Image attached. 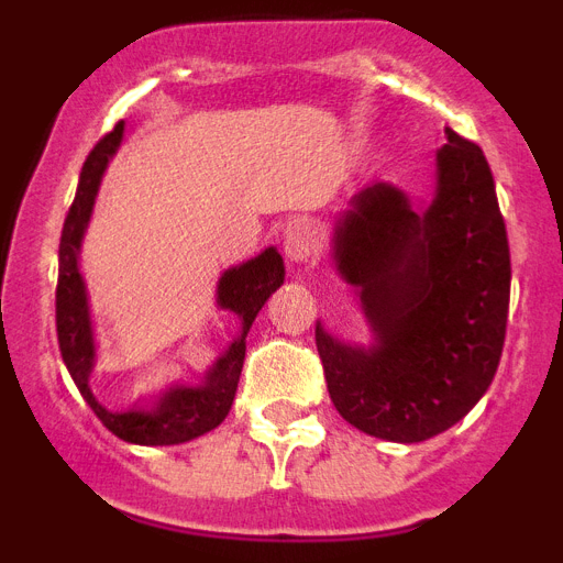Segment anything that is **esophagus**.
I'll use <instances>...</instances> for the list:
<instances>
[{
    "label": "esophagus",
    "mask_w": 563,
    "mask_h": 563,
    "mask_svg": "<svg viewBox=\"0 0 563 563\" xmlns=\"http://www.w3.org/2000/svg\"><path fill=\"white\" fill-rule=\"evenodd\" d=\"M316 247H318V236H316V228L305 220H296L285 228V256L296 265H305L316 256Z\"/></svg>",
    "instance_id": "obj_1"
}]
</instances>
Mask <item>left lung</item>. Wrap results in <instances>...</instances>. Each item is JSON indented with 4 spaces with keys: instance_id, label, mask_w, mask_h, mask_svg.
I'll list each match as a JSON object with an SVG mask.
<instances>
[{
    "instance_id": "obj_1",
    "label": "left lung",
    "mask_w": 563,
    "mask_h": 563,
    "mask_svg": "<svg viewBox=\"0 0 563 563\" xmlns=\"http://www.w3.org/2000/svg\"><path fill=\"white\" fill-rule=\"evenodd\" d=\"M445 137L426 211L400 188L369 183L335 222V267L357 287L375 346L316 327L338 415L391 442H422L460 422L505 346L510 247L494 174L476 143L454 129Z\"/></svg>"
}]
</instances>
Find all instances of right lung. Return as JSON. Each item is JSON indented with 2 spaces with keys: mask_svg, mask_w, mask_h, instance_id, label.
I'll use <instances>...</instances> for the list:
<instances>
[{
  "mask_svg": "<svg viewBox=\"0 0 563 563\" xmlns=\"http://www.w3.org/2000/svg\"><path fill=\"white\" fill-rule=\"evenodd\" d=\"M123 141V121L114 123L109 134H103L96 148L84 161L81 180H78L76 200L69 206L67 220H64L62 245H58V287H56V330L58 350L69 375L76 380L78 391L96 411L98 420L121 437L123 442L134 445H180L217 429L231 411L236 383L245 363V338L251 330L253 318L265 307L267 298L285 282V262L276 247H267L251 262H242L239 267L225 271L217 287V305L222 310H231L239 318V335L228 346L225 355L208 369L202 386H174L166 395L154 400L152 409H129L109 411L96 400L89 389V375L96 366V341H92V321H89L87 290L78 271V251L87 231L89 213L96 206V194L101 186V177L107 172V163L118 152Z\"/></svg>",
  "mask_w": 563,
  "mask_h": 563,
  "instance_id": "right-lung-1",
  "label": "right lung"
}]
</instances>
